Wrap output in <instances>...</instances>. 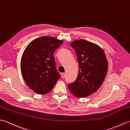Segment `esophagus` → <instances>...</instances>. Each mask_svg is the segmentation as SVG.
<instances>
[{"label": "esophagus", "mask_w": 130, "mask_h": 130, "mask_svg": "<svg viewBox=\"0 0 130 130\" xmlns=\"http://www.w3.org/2000/svg\"><path fill=\"white\" fill-rule=\"evenodd\" d=\"M61 76L62 78H64L65 77V73H61Z\"/></svg>", "instance_id": "esophagus-1"}]
</instances>
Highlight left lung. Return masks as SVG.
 Segmentation results:
<instances>
[{"label": "left lung", "mask_w": 130, "mask_h": 130, "mask_svg": "<svg viewBox=\"0 0 130 130\" xmlns=\"http://www.w3.org/2000/svg\"><path fill=\"white\" fill-rule=\"evenodd\" d=\"M76 54L79 70L76 80L69 89L79 98L87 97L100 88L106 76L108 62L104 50L97 44L83 39L70 44Z\"/></svg>", "instance_id": "left-lung-1"}]
</instances>
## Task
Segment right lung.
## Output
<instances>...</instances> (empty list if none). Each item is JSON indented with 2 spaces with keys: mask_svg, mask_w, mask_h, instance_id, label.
I'll return each mask as SVG.
<instances>
[{
  "mask_svg": "<svg viewBox=\"0 0 130 130\" xmlns=\"http://www.w3.org/2000/svg\"><path fill=\"white\" fill-rule=\"evenodd\" d=\"M62 43L63 40L44 36L33 40L24 51L20 61L22 76L38 94L49 93L59 79L53 54Z\"/></svg>",
  "mask_w": 130,
  "mask_h": 130,
  "instance_id": "obj_1",
  "label": "right lung"
}]
</instances>
